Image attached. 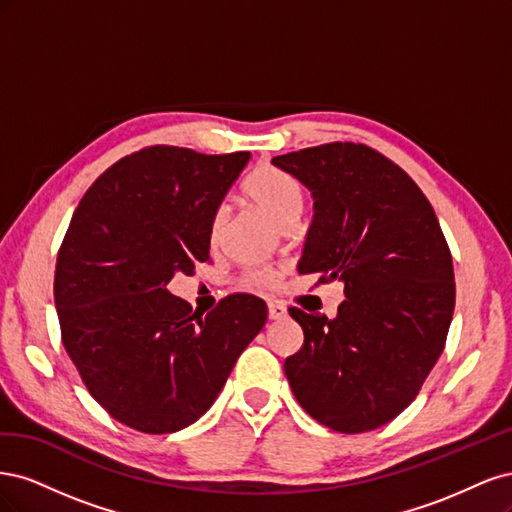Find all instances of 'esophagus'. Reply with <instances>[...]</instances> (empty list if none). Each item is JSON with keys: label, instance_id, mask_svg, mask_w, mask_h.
<instances>
[{"label": "esophagus", "instance_id": "esophagus-1", "mask_svg": "<svg viewBox=\"0 0 512 512\" xmlns=\"http://www.w3.org/2000/svg\"><path fill=\"white\" fill-rule=\"evenodd\" d=\"M286 314H288V309L284 303L269 301V318L271 320H282V318H286Z\"/></svg>", "mask_w": 512, "mask_h": 512}]
</instances>
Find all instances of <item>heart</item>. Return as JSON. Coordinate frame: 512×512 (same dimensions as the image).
I'll use <instances>...</instances> for the list:
<instances>
[{
	"mask_svg": "<svg viewBox=\"0 0 512 512\" xmlns=\"http://www.w3.org/2000/svg\"><path fill=\"white\" fill-rule=\"evenodd\" d=\"M245 194L252 203L265 211L269 218L280 224L284 230H290L297 224L299 215L305 207V190L297 177H292L286 170L277 166H258L245 181ZM228 224L226 205H218L209 218V241L215 245L224 237ZM280 280V273L275 269H252L241 277L245 288H267L275 286Z\"/></svg>",
	"mask_w": 512,
	"mask_h": 512,
	"instance_id": "1",
	"label": "heart"
}]
</instances>
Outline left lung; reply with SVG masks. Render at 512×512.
Masks as SVG:
<instances>
[{"instance_id": "obj_1", "label": "left lung", "mask_w": 512, "mask_h": 512, "mask_svg": "<svg viewBox=\"0 0 512 512\" xmlns=\"http://www.w3.org/2000/svg\"><path fill=\"white\" fill-rule=\"evenodd\" d=\"M273 164L314 194L299 273L344 282L337 318L290 307L303 346L284 363L301 408L339 433L404 412L446 344L453 256L427 196L404 168L363 143L307 147Z\"/></svg>"}]
</instances>
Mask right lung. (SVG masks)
<instances>
[{"label":"right lung","mask_w":512,"mask_h":512,"mask_svg":"<svg viewBox=\"0 0 512 512\" xmlns=\"http://www.w3.org/2000/svg\"><path fill=\"white\" fill-rule=\"evenodd\" d=\"M250 151L205 156L153 145L121 158L76 207L55 267L61 342L98 404L143 433L203 416L267 303L235 292L211 312L170 294L175 273L209 262V218Z\"/></svg>","instance_id":"obj_1"}]
</instances>
